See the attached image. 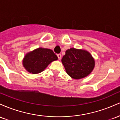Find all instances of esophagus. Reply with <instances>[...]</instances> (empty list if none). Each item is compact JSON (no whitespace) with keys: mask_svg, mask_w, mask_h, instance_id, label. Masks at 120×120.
Wrapping results in <instances>:
<instances>
[{"mask_svg":"<svg viewBox=\"0 0 120 120\" xmlns=\"http://www.w3.org/2000/svg\"><path fill=\"white\" fill-rule=\"evenodd\" d=\"M57 57H58L59 60H61V55L60 54V53H59V54L57 55Z\"/></svg>","mask_w":120,"mask_h":120,"instance_id":"esophagus-1","label":"esophagus"}]
</instances>
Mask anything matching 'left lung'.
Wrapping results in <instances>:
<instances>
[{
    "label": "left lung",
    "instance_id": "1",
    "mask_svg": "<svg viewBox=\"0 0 120 120\" xmlns=\"http://www.w3.org/2000/svg\"><path fill=\"white\" fill-rule=\"evenodd\" d=\"M61 62L67 74L75 79L87 76L95 66L94 60L89 52L74 48L66 51Z\"/></svg>",
    "mask_w": 120,
    "mask_h": 120
}]
</instances>
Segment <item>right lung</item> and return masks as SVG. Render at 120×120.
<instances>
[{
    "instance_id": "obj_1",
    "label": "right lung",
    "mask_w": 120,
    "mask_h": 120,
    "mask_svg": "<svg viewBox=\"0 0 120 120\" xmlns=\"http://www.w3.org/2000/svg\"><path fill=\"white\" fill-rule=\"evenodd\" d=\"M57 60V56L50 49L38 48L25 56L23 65L29 73L42 72L52 61Z\"/></svg>"
}]
</instances>
